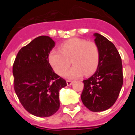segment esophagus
Instances as JSON below:
<instances>
[{"instance_id": "esophagus-1", "label": "esophagus", "mask_w": 135, "mask_h": 135, "mask_svg": "<svg viewBox=\"0 0 135 135\" xmlns=\"http://www.w3.org/2000/svg\"><path fill=\"white\" fill-rule=\"evenodd\" d=\"M66 82H67V85L68 86H70L71 85V84H72V81H71V80H68L66 81Z\"/></svg>"}]
</instances>
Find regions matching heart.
Wrapping results in <instances>:
<instances>
[{"instance_id":"b5f03b06","label":"heart","mask_w":135,"mask_h":135,"mask_svg":"<svg viewBox=\"0 0 135 135\" xmlns=\"http://www.w3.org/2000/svg\"><path fill=\"white\" fill-rule=\"evenodd\" d=\"M100 52L93 42L82 38H71L61 45L60 50L53 49L49 61L57 74H64L71 64L74 66L65 74L67 78L74 79L85 74L90 76L96 71L99 63Z\"/></svg>"}]
</instances>
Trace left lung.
Masks as SVG:
<instances>
[{"instance_id":"left-lung-1","label":"left lung","mask_w":135,"mask_h":135,"mask_svg":"<svg viewBox=\"0 0 135 135\" xmlns=\"http://www.w3.org/2000/svg\"><path fill=\"white\" fill-rule=\"evenodd\" d=\"M95 44L100 52L96 72L83 80L82 103L92 112H102L115 103L123 84L122 59L115 45L105 37L95 33Z\"/></svg>"}]
</instances>
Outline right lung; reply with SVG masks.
Wrapping results in <instances>:
<instances>
[{
  "label": "right lung",
  "instance_id": "right-lung-1",
  "mask_svg": "<svg viewBox=\"0 0 135 135\" xmlns=\"http://www.w3.org/2000/svg\"><path fill=\"white\" fill-rule=\"evenodd\" d=\"M54 46L49 36L37 37L19 51L13 65L15 93L25 109L38 117L55 114L60 106L59 90L67 86L49 62Z\"/></svg>",
  "mask_w": 135,
  "mask_h": 135
}]
</instances>
